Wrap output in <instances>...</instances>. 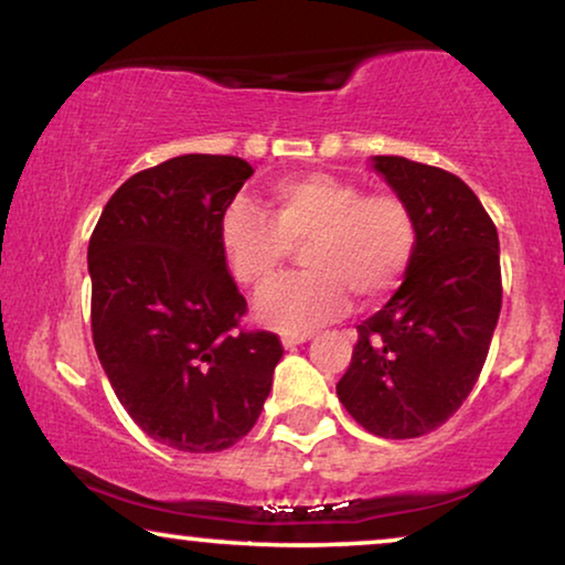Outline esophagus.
<instances>
[{
  "label": "esophagus",
  "instance_id": "obj_1",
  "mask_svg": "<svg viewBox=\"0 0 565 565\" xmlns=\"http://www.w3.org/2000/svg\"><path fill=\"white\" fill-rule=\"evenodd\" d=\"M306 339H311V334H308V331H306V334H290V331H288V334H282V347H285V350H292V347L303 344Z\"/></svg>",
  "mask_w": 565,
  "mask_h": 565
}]
</instances>
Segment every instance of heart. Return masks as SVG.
<instances>
[{
    "mask_svg": "<svg viewBox=\"0 0 565 565\" xmlns=\"http://www.w3.org/2000/svg\"><path fill=\"white\" fill-rule=\"evenodd\" d=\"M419 228L396 192H365L331 172H306L269 188L267 215L234 203L221 215L218 244L231 275L259 290L292 248L309 273L262 290V327L306 334L344 316L350 296L373 303L393 292L412 265Z\"/></svg>",
    "mask_w": 565,
    "mask_h": 565,
    "instance_id": "obj_1",
    "label": "heart"
}]
</instances>
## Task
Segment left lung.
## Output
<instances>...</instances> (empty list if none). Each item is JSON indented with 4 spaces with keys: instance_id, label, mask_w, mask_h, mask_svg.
<instances>
[{
    "instance_id": "1",
    "label": "left lung",
    "mask_w": 565,
    "mask_h": 565,
    "mask_svg": "<svg viewBox=\"0 0 565 565\" xmlns=\"http://www.w3.org/2000/svg\"><path fill=\"white\" fill-rule=\"evenodd\" d=\"M373 169L412 205L419 242L404 282L358 327L337 396L385 439L443 427L481 375L501 311L499 234L460 177L404 157Z\"/></svg>"
}]
</instances>
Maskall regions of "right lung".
Here are the masks:
<instances>
[{"label":"right lung","instance_id":"obj_1","mask_svg":"<svg viewBox=\"0 0 565 565\" xmlns=\"http://www.w3.org/2000/svg\"><path fill=\"white\" fill-rule=\"evenodd\" d=\"M254 174L238 157L184 153L143 169L92 231V339L138 427L182 452L249 435L282 358L280 337L246 331V300L218 244L221 215Z\"/></svg>","mask_w":565,"mask_h":565}]
</instances>
